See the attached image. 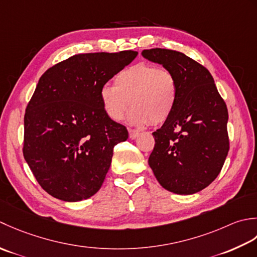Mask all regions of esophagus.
<instances>
[{
    "instance_id": "34e87169",
    "label": "esophagus",
    "mask_w": 257,
    "mask_h": 257,
    "mask_svg": "<svg viewBox=\"0 0 257 257\" xmlns=\"http://www.w3.org/2000/svg\"><path fill=\"white\" fill-rule=\"evenodd\" d=\"M128 132H130V139H132V140L136 139L140 135V132H139V131H136V130H130Z\"/></svg>"
}]
</instances>
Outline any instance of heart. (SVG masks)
<instances>
[{
	"label": "heart",
	"instance_id": "1",
	"mask_svg": "<svg viewBox=\"0 0 257 257\" xmlns=\"http://www.w3.org/2000/svg\"><path fill=\"white\" fill-rule=\"evenodd\" d=\"M99 98L104 112L114 122H121L132 105L131 124L144 126L151 122L160 125L174 111L177 83L171 71L138 63L118 73L115 86H102Z\"/></svg>",
	"mask_w": 257,
	"mask_h": 257
}]
</instances>
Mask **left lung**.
Returning <instances> with one entry per match:
<instances>
[{
    "instance_id": "1",
    "label": "left lung",
    "mask_w": 257,
    "mask_h": 257,
    "mask_svg": "<svg viewBox=\"0 0 257 257\" xmlns=\"http://www.w3.org/2000/svg\"><path fill=\"white\" fill-rule=\"evenodd\" d=\"M142 55L171 71L177 83L175 108L153 133L149 165L165 190L194 194L216 179L227 156L226 104L211 73L191 57L166 49L144 50Z\"/></svg>"
}]
</instances>
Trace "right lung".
<instances>
[{"instance_id": "1", "label": "right lung", "mask_w": 257, "mask_h": 257, "mask_svg": "<svg viewBox=\"0 0 257 257\" xmlns=\"http://www.w3.org/2000/svg\"><path fill=\"white\" fill-rule=\"evenodd\" d=\"M136 56L135 51L77 54L41 76L24 115L23 155L50 195L78 202L101 188L114 146L128 132L108 118L99 91Z\"/></svg>"}]
</instances>
